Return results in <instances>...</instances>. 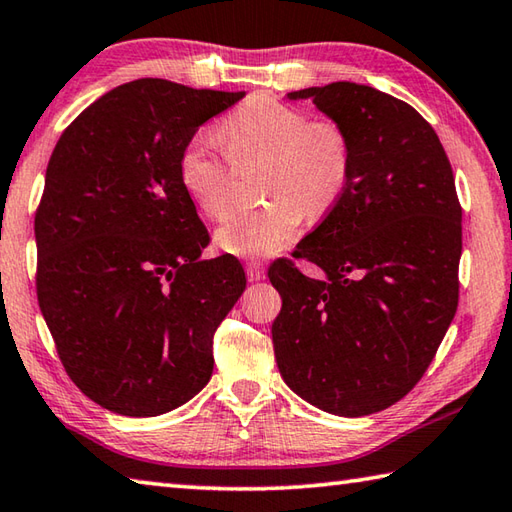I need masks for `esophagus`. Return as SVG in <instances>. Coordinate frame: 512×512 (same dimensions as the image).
I'll return each instance as SVG.
<instances>
[{"mask_svg":"<svg viewBox=\"0 0 512 512\" xmlns=\"http://www.w3.org/2000/svg\"><path fill=\"white\" fill-rule=\"evenodd\" d=\"M246 273L250 277V282H259V280H264V277H266V268H264V264H259V262H248Z\"/></svg>","mask_w":512,"mask_h":512,"instance_id":"1","label":"esophagus"}]
</instances>
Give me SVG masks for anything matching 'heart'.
<instances>
[{
  "mask_svg": "<svg viewBox=\"0 0 512 512\" xmlns=\"http://www.w3.org/2000/svg\"><path fill=\"white\" fill-rule=\"evenodd\" d=\"M232 165L262 161V206L232 210L215 241L230 255L259 259L282 250L306 217H320L345 190L351 141L333 120H309L304 111L266 96L232 109L219 125ZM179 181L203 215L217 219L230 203L232 172L208 136H192L179 154Z\"/></svg>",
  "mask_w": 512,
  "mask_h": 512,
  "instance_id": "1",
  "label": "heart"
}]
</instances>
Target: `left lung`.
I'll list each match as a JSON object with an SVG mask.
<instances>
[{
	"instance_id": "obj_1",
	"label": "left lung",
	"mask_w": 512,
	"mask_h": 512,
	"mask_svg": "<svg viewBox=\"0 0 512 512\" xmlns=\"http://www.w3.org/2000/svg\"><path fill=\"white\" fill-rule=\"evenodd\" d=\"M313 100L351 141L345 190L293 257L268 268L284 383L336 416L401 401L430 367L459 304L461 206L439 136L407 102L356 82L286 94Z\"/></svg>"
}]
</instances>
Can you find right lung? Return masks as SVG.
<instances>
[{
  "label": "right lung",
  "mask_w": 512,
  "mask_h": 512,
  "mask_svg": "<svg viewBox=\"0 0 512 512\" xmlns=\"http://www.w3.org/2000/svg\"><path fill=\"white\" fill-rule=\"evenodd\" d=\"M246 94L141 78L64 129L35 215L37 302L80 392L159 416L208 385L212 336L246 288L179 181L197 129Z\"/></svg>",
  "instance_id": "obj_1"
}]
</instances>
